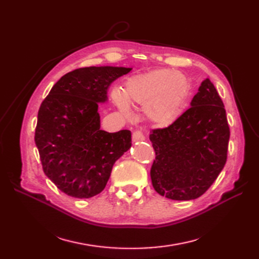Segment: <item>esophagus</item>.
Masks as SVG:
<instances>
[{
	"mask_svg": "<svg viewBox=\"0 0 259 259\" xmlns=\"http://www.w3.org/2000/svg\"><path fill=\"white\" fill-rule=\"evenodd\" d=\"M133 142H142V140H145V136L140 131H135L133 133Z\"/></svg>",
	"mask_w": 259,
	"mask_h": 259,
	"instance_id": "obj_1",
	"label": "esophagus"
}]
</instances>
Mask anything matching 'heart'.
Masks as SVG:
<instances>
[{"label":"heart","mask_w":259,"mask_h":259,"mask_svg":"<svg viewBox=\"0 0 259 259\" xmlns=\"http://www.w3.org/2000/svg\"><path fill=\"white\" fill-rule=\"evenodd\" d=\"M189 94L186 77L169 69H156L131 76L122 91L113 90L112 99L119 110L130 113V104L143 106V113L155 125H165L183 110Z\"/></svg>","instance_id":"obj_1"}]
</instances>
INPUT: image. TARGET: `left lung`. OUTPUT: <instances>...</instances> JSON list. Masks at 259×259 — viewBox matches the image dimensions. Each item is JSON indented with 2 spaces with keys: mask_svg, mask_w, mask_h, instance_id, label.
Returning <instances> with one entry per match:
<instances>
[{
  "mask_svg": "<svg viewBox=\"0 0 259 259\" xmlns=\"http://www.w3.org/2000/svg\"><path fill=\"white\" fill-rule=\"evenodd\" d=\"M230 131L224 103L205 79L190 108L165 128L152 130L155 160L150 170L154 190L170 200L197 199L224 168Z\"/></svg>",
  "mask_w": 259,
  "mask_h": 259,
  "instance_id": "8db88e82",
  "label": "left lung"
}]
</instances>
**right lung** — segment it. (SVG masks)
I'll return each instance as SVG.
<instances>
[{
    "label": "right lung",
    "mask_w": 259,
    "mask_h": 259,
    "mask_svg": "<svg viewBox=\"0 0 259 259\" xmlns=\"http://www.w3.org/2000/svg\"><path fill=\"white\" fill-rule=\"evenodd\" d=\"M132 68L85 67L65 74L43 100L34 142L45 175L59 190L89 199L105 189L113 164L132 146L128 130H100L98 104Z\"/></svg>",
    "instance_id": "add662e5"
}]
</instances>
